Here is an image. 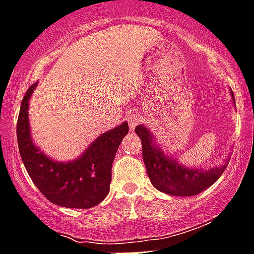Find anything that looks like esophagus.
<instances>
[{
  "label": "esophagus",
  "instance_id": "34e87169",
  "mask_svg": "<svg viewBox=\"0 0 254 254\" xmlns=\"http://www.w3.org/2000/svg\"><path fill=\"white\" fill-rule=\"evenodd\" d=\"M128 122H129V128L133 131L134 127L137 126V123L139 122V118H138V115H137L136 112H129L128 113Z\"/></svg>",
  "mask_w": 254,
  "mask_h": 254
}]
</instances>
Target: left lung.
<instances>
[{"label": "left lung", "mask_w": 254, "mask_h": 254, "mask_svg": "<svg viewBox=\"0 0 254 254\" xmlns=\"http://www.w3.org/2000/svg\"><path fill=\"white\" fill-rule=\"evenodd\" d=\"M134 131L142 141V156L147 175L152 185L161 192L180 197L195 195L211 187L226 170L227 163L222 167L211 168L208 171L183 167L177 161L163 154L161 148L156 146L153 136L146 127L139 125Z\"/></svg>", "instance_id": "obj_1"}]
</instances>
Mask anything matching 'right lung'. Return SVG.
<instances>
[{"instance_id":"right-lung-1","label":"right lung","mask_w":254,"mask_h":254,"mask_svg":"<svg viewBox=\"0 0 254 254\" xmlns=\"http://www.w3.org/2000/svg\"><path fill=\"white\" fill-rule=\"evenodd\" d=\"M37 82L30 86L21 102L17 121V142L23 165L36 187L48 201L67 208H91L107 197L112 180L113 158L123 137L128 133V123L98 137L76 161L59 163L36 148L30 136L28 101Z\"/></svg>"}]
</instances>
